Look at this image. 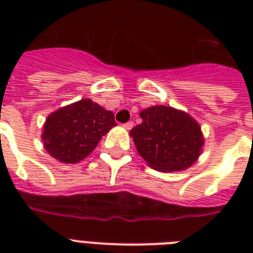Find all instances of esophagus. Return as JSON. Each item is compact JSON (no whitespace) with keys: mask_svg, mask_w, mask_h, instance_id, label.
<instances>
[{"mask_svg":"<svg viewBox=\"0 0 253 253\" xmlns=\"http://www.w3.org/2000/svg\"><path fill=\"white\" fill-rule=\"evenodd\" d=\"M123 127H125L126 130H131V128L134 127V122H127V123H125V125H123Z\"/></svg>","mask_w":253,"mask_h":253,"instance_id":"esophagus-1","label":"esophagus"}]
</instances>
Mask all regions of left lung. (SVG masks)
I'll return each mask as SVG.
<instances>
[{
  "label": "left lung",
  "mask_w": 253,
  "mask_h": 253,
  "mask_svg": "<svg viewBox=\"0 0 253 253\" xmlns=\"http://www.w3.org/2000/svg\"><path fill=\"white\" fill-rule=\"evenodd\" d=\"M143 122L130 131L135 147L151 168L176 172L189 168L202 152L200 125L170 106H151L140 113Z\"/></svg>",
  "instance_id": "obj_1"
}]
</instances>
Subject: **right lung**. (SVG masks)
<instances>
[{
  "mask_svg": "<svg viewBox=\"0 0 253 253\" xmlns=\"http://www.w3.org/2000/svg\"><path fill=\"white\" fill-rule=\"evenodd\" d=\"M117 126L113 111L91 99H81L60 107L45 119L43 143L52 158L65 164L81 162L111 127Z\"/></svg>",
  "mask_w": 253,
  "mask_h": 253,
  "instance_id": "1",
  "label": "right lung"
}]
</instances>
